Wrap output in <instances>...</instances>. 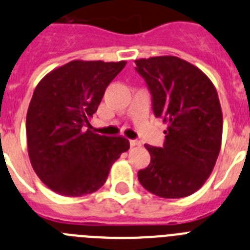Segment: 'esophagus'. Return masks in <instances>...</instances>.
Wrapping results in <instances>:
<instances>
[{
  "instance_id": "1",
  "label": "esophagus",
  "mask_w": 250,
  "mask_h": 250,
  "mask_svg": "<svg viewBox=\"0 0 250 250\" xmlns=\"http://www.w3.org/2000/svg\"><path fill=\"white\" fill-rule=\"evenodd\" d=\"M129 145H130V147H136V146L141 145V142L137 141V139H130Z\"/></svg>"
}]
</instances>
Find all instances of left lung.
<instances>
[{"instance_id": "left-lung-1", "label": "left lung", "mask_w": 250, "mask_h": 250, "mask_svg": "<svg viewBox=\"0 0 250 250\" xmlns=\"http://www.w3.org/2000/svg\"><path fill=\"white\" fill-rule=\"evenodd\" d=\"M152 93L153 112L167 125L162 148L145 145L150 163L139 183L162 198H183L208 179L222 146L223 114L208 76L175 56L136 60Z\"/></svg>"}]
</instances>
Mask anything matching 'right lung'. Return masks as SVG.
Segmentation results:
<instances>
[{
	"instance_id": "add662e5",
	"label": "right lung",
	"mask_w": 250,
	"mask_h": 250,
	"mask_svg": "<svg viewBox=\"0 0 250 250\" xmlns=\"http://www.w3.org/2000/svg\"><path fill=\"white\" fill-rule=\"evenodd\" d=\"M125 61H71L36 87L26 117L28 157L49 189L82 197L105 183L112 164L129 149L122 136H100L89 120Z\"/></svg>"
}]
</instances>
